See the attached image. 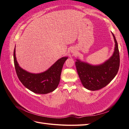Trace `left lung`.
<instances>
[{
	"label": "left lung",
	"mask_w": 129,
	"mask_h": 129,
	"mask_svg": "<svg viewBox=\"0 0 129 129\" xmlns=\"http://www.w3.org/2000/svg\"><path fill=\"white\" fill-rule=\"evenodd\" d=\"M115 42V51L112 56L104 64L93 66L79 60L75 62L78 74L83 86L90 90L102 89L109 84L116 75L120 67V54L117 42Z\"/></svg>",
	"instance_id": "8db88e82"
}]
</instances>
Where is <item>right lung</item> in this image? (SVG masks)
<instances>
[{
	"label": "right lung",
	"instance_id": "obj_1",
	"mask_svg": "<svg viewBox=\"0 0 129 129\" xmlns=\"http://www.w3.org/2000/svg\"><path fill=\"white\" fill-rule=\"evenodd\" d=\"M14 63L17 77L24 87L37 94H47L56 89L59 84L62 68L68 59L63 57L49 69L40 74H32L20 67L17 61L16 49L14 50Z\"/></svg>",
	"mask_w": 129,
	"mask_h": 129
}]
</instances>
